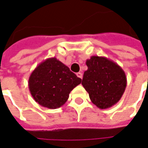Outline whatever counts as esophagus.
Listing matches in <instances>:
<instances>
[{"mask_svg": "<svg viewBox=\"0 0 148 148\" xmlns=\"http://www.w3.org/2000/svg\"><path fill=\"white\" fill-rule=\"evenodd\" d=\"M76 75H77L78 77L79 78H80V79H82V74L81 73H76Z\"/></svg>", "mask_w": 148, "mask_h": 148, "instance_id": "esophagus-1", "label": "esophagus"}]
</instances>
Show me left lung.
<instances>
[{
    "instance_id": "8db88e82",
    "label": "left lung",
    "mask_w": 148,
    "mask_h": 148,
    "mask_svg": "<svg viewBox=\"0 0 148 148\" xmlns=\"http://www.w3.org/2000/svg\"><path fill=\"white\" fill-rule=\"evenodd\" d=\"M82 85L93 104L99 109L110 108L123 96L127 78L121 66L106 57L91 56L86 62Z\"/></svg>"
}]
</instances>
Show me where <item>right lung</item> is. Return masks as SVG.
Wrapping results in <instances>:
<instances>
[{"label":"right lung","instance_id":"obj_1","mask_svg":"<svg viewBox=\"0 0 148 148\" xmlns=\"http://www.w3.org/2000/svg\"><path fill=\"white\" fill-rule=\"evenodd\" d=\"M82 79L56 58H49L38 65L31 74L28 88L36 103L49 109L66 103L72 90Z\"/></svg>","mask_w":148,"mask_h":148}]
</instances>
